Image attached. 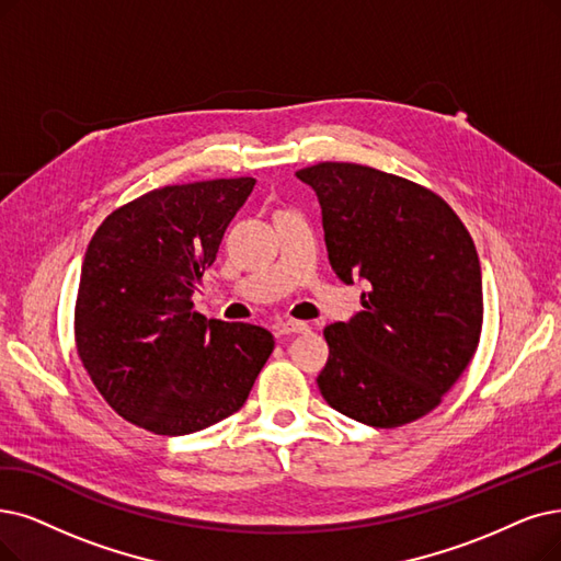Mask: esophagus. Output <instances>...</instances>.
<instances>
[{
	"label": "esophagus",
	"instance_id": "1",
	"mask_svg": "<svg viewBox=\"0 0 561 561\" xmlns=\"http://www.w3.org/2000/svg\"><path fill=\"white\" fill-rule=\"evenodd\" d=\"M310 327L306 322H299V320H285V322H276L274 324V333L278 335H289V333H306Z\"/></svg>",
	"mask_w": 561,
	"mask_h": 561
}]
</instances>
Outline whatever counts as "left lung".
<instances>
[{
	"instance_id": "1",
	"label": "left lung",
	"mask_w": 561,
	"mask_h": 561,
	"mask_svg": "<svg viewBox=\"0 0 561 561\" xmlns=\"http://www.w3.org/2000/svg\"><path fill=\"white\" fill-rule=\"evenodd\" d=\"M318 193L333 272L366 285L350 322L324 329V400L373 428H398L439 405L479 345L481 264L439 195L356 163L297 172Z\"/></svg>"
}]
</instances>
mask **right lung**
Returning <instances> with one entry per match:
<instances>
[{
  "instance_id": "right-lung-1",
  "label": "right lung",
  "mask_w": 561,
  "mask_h": 561,
  "mask_svg": "<svg viewBox=\"0 0 561 561\" xmlns=\"http://www.w3.org/2000/svg\"><path fill=\"white\" fill-rule=\"evenodd\" d=\"M253 176L165 186L112 211L87 245L76 301L80 362L107 405L156 435H188L234 414L274 335L207 320L193 293Z\"/></svg>"
}]
</instances>
